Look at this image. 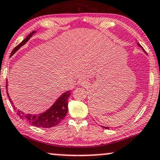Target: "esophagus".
Returning <instances> with one entry per match:
<instances>
[{"mask_svg": "<svg viewBox=\"0 0 160 160\" xmlns=\"http://www.w3.org/2000/svg\"><path fill=\"white\" fill-rule=\"evenodd\" d=\"M80 85H82V86H87V82L86 81V80H80Z\"/></svg>", "mask_w": 160, "mask_h": 160, "instance_id": "esophagus-1", "label": "esophagus"}]
</instances>
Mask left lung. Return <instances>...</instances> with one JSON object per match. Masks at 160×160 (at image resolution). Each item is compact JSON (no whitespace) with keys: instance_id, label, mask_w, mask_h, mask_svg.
<instances>
[{"instance_id":"8db88e82","label":"left lung","mask_w":160,"mask_h":160,"mask_svg":"<svg viewBox=\"0 0 160 160\" xmlns=\"http://www.w3.org/2000/svg\"><path fill=\"white\" fill-rule=\"evenodd\" d=\"M138 45H139V46H140V44H139V43H138ZM143 50H144V49H143ZM102 127H103V128H105L106 129H109V127H105V126H102Z\"/></svg>"}]
</instances>
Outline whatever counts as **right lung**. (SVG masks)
<instances>
[{
  "mask_svg": "<svg viewBox=\"0 0 160 160\" xmlns=\"http://www.w3.org/2000/svg\"><path fill=\"white\" fill-rule=\"evenodd\" d=\"M35 31H33L32 33H30L29 35L21 42L19 45H18L14 48V50L12 52L11 55H13L19 49L20 47L24 45L29 38L32 37L34 34L35 33ZM7 81L6 88H7ZM7 95L9 97V100L11 101V103L12 104L13 108L16 110V108L12 103V101L10 99L9 94L7 91ZM71 94L70 92H66L62 94L59 98L57 100V101L53 104L51 108H48L47 111L43 114L33 115V114H26L21 111H18V114H19L20 117L23 120H26V122H29V124L36 127H40V128H52V127L55 126L61 122V121L63 120L64 117L66 116V114L68 112V98Z\"/></svg>",
  "mask_w": 160,
  "mask_h": 160,
  "instance_id": "obj_1",
  "label": "right lung"
}]
</instances>
